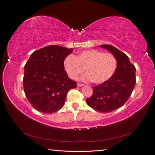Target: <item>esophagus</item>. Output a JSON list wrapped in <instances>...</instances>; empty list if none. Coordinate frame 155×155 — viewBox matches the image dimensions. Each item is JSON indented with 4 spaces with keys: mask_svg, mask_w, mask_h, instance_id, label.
<instances>
[{
    "mask_svg": "<svg viewBox=\"0 0 155 155\" xmlns=\"http://www.w3.org/2000/svg\"><path fill=\"white\" fill-rule=\"evenodd\" d=\"M77 86H78V87H82V86H84V84H80V83H78V84H77Z\"/></svg>",
    "mask_w": 155,
    "mask_h": 155,
    "instance_id": "34e87169",
    "label": "esophagus"
}]
</instances>
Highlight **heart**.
I'll return each instance as SVG.
<instances>
[{
    "instance_id": "heart-1",
    "label": "heart",
    "mask_w": 155,
    "mask_h": 155,
    "mask_svg": "<svg viewBox=\"0 0 155 155\" xmlns=\"http://www.w3.org/2000/svg\"><path fill=\"white\" fill-rule=\"evenodd\" d=\"M67 74L75 79L85 69L87 72L80 78L81 80H92L94 84L104 83L113 76L117 66L116 58L110 53L91 49L79 52L74 57L68 55L63 61Z\"/></svg>"
}]
</instances>
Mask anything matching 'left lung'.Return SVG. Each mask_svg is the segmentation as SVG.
<instances>
[{"label": "left lung", "mask_w": 155, "mask_h": 155, "mask_svg": "<svg viewBox=\"0 0 155 155\" xmlns=\"http://www.w3.org/2000/svg\"><path fill=\"white\" fill-rule=\"evenodd\" d=\"M115 56L117 66L113 76L105 82L92 87L93 94L86 103L93 109L108 113L119 109L125 103L136 84V68L123 52L108 45H101Z\"/></svg>", "instance_id": "left-lung-1"}]
</instances>
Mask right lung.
<instances>
[{"label":"right lung","mask_w":155,"mask_h":155,"mask_svg":"<svg viewBox=\"0 0 155 155\" xmlns=\"http://www.w3.org/2000/svg\"><path fill=\"white\" fill-rule=\"evenodd\" d=\"M72 51L73 48L50 45L30 55L24 67L23 89L36 110L46 114L58 111L65 104L69 90L77 87L63 65Z\"/></svg>","instance_id":"obj_1"}]
</instances>
